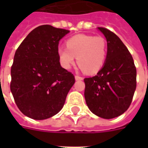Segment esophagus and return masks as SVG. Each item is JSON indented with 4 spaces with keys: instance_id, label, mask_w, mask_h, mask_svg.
Instances as JSON below:
<instances>
[{
    "instance_id": "obj_1",
    "label": "esophagus",
    "mask_w": 148,
    "mask_h": 148,
    "mask_svg": "<svg viewBox=\"0 0 148 148\" xmlns=\"http://www.w3.org/2000/svg\"><path fill=\"white\" fill-rule=\"evenodd\" d=\"M75 80H77V81L83 80V77H81V76H78V75H75Z\"/></svg>"
}]
</instances>
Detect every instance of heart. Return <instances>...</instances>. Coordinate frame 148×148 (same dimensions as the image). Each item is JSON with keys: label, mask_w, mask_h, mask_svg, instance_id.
I'll list each match as a JSON object with an SVG mask.
<instances>
[{"label": "heart", "mask_w": 148, "mask_h": 148, "mask_svg": "<svg viewBox=\"0 0 148 148\" xmlns=\"http://www.w3.org/2000/svg\"><path fill=\"white\" fill-rule=\"evenodd\" d=\"M66 49L59 48V62L65 69H70L77 58V64L86 74L97 73L107 58V41L101 36L76 35L66 42Z\"/></svg>", "instance_id": "obj_1"}]
</instances>
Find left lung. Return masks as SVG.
<instances>
[{
  "instance_id": "1",
  "label": "left lung",
  "mask_w": 148,
  "mask_h": 148,
  "mask_svg": "<svg viewBox=\"0 0 148 148\" xmlns=\"http://www.w3.org/2000/svg\"><path fill=\"white\" fill-rule=\"evenodd\" d=\"M107 40V58L97 75L84 79L85 99L93 114L112 119L130 106L136 88V68L121 39L106 27H98Z\"/></svg>"
}]
</instances>
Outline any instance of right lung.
<instances>
[{
    "mask_svg": "<svg viewBox=\"0 0 148 148\" xmlns=\"http://www.w3.org/2000/svg\"><path fill=\"white\" fill-rule=\"evenodd\" d=\"M70 32L46 24L36 27L16 51L10 90L21 112L34 120L57 114L75 82L59 62V40Z\"/></svg>",
    "mask_w": 148,
    "mask_h": 148,
    "instance_id": "add662e5",
    "label": "right lung"
}]
</instances>
